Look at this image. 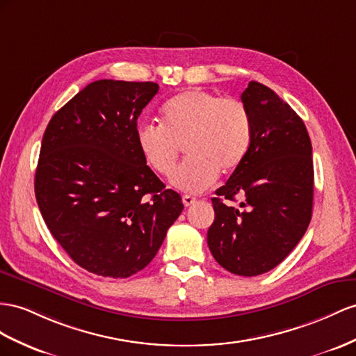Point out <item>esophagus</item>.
Instances as JSON below:
<instances>
[{
	"label": "esophagus",
	"mask_w": 356,
	"mask_h": 356,
	"mask_svg": "<svg viewBox=\"0 0 356 356\" xmlns=\"http://www.w3.org/2000/svg\"><path fill=\"white\" fill-rule=\"evenodd\" d=\"M195 197H193V195H184V197H181V202H184V204L188 207V206H191V204H194L195 203Z\"/></svg>",
	"instance_id": "1"
}]
</instances>
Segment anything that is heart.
Instances as JSON below:
<instances>
[{"mask_svg": "<svg viewBox=\"0 0 356 356\" xmlns=\"http://www.w3.org/2000/svg\"><path fill=\"white\" fill-rule=\"evenodd\" d=\"M251 117L241 100L193 88L168 99L161 108V126L141 123L135 140L145 163L161 176L175 171L180 147L186 161L171 184L186 193L211 186L221 172L243 162L251 145Z\"/></svg>", "mask_w": 356, "mask_h": 356, "instance_id": "1", "label": "heart"}]
</instances>
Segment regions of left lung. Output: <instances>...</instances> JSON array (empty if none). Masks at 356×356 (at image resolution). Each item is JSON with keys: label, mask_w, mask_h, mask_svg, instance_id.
Masks as SVG:
<instances>
[{"label": "left lung", "mask_w": 356, "mask_h": 356, "mask_svg": "<svg viewBox=\"0 0 356 356\" xmlns=\"http://www.w3.org/2000/svg\"><path fill=\"white\" fill-rule=\"evenodd\" d=\"M241 97L251 117V145L212 198L207 245L224 269L256 277L280 265L305 234L314 170L307 127L287 102L256 81ZM236 195L245 198L240 207L227 205Z\"/></svg>", "instance_id": "8db88e82"}]
</instances>
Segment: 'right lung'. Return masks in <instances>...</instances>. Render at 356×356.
<instances>
[{
  "label": "right lung",
  "mask_w": 356,
  "mask_h": 356,
  "mask_svg": "<svg viewBox=\"0 0 356 356\" xmlns=\"http://www.w3.org/2000/svg\"><path fill=\"white\" fill-rule=\"evenodd\" d=\"M159 86L99 79L52 115L34 193L51 234L76 265L127 278L156 256L184 211L145 165L136 120Z\"/></svg>",
  "instance_id": "obj_1"
}]
</instances>
